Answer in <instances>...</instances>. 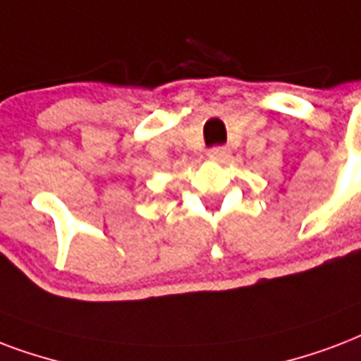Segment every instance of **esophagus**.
I'll return each mask as SVG.
<instances>
[{"label": "esophagus", "instance_id": "34e87169", "mask_svg": "<svg viewBox=\"0 0 361 361\" xmlns=\"http://www.w3.org/2000/svg\"><path fill=\"white\" fill-rule=\"evenodd\" d=\"M208 157L214 159V161H225V159L229 157V149H227V147H212V149L208 151Z\"/></svg>", "mask_w": 361, "mask_h": 361}]
</instances>
